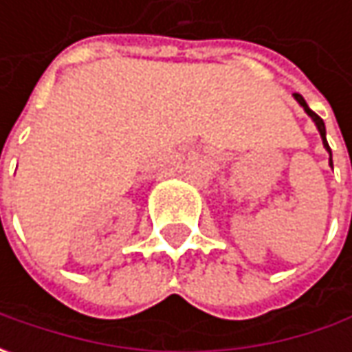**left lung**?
<instances>
[{"instance_id":"1","label":"left lung","mask_w":352,"mask_h":352,"mask_svg":"<svg viewBox=\"0 0 352 352\" xmlns=\"http://www.w3.org/2000/svg\"><path fill=\"white\" fill-rule=\"evenodd\" d=\"M294 98H296V102L300 103L302 107H304V111L307 113V116L314 119V123H316V127H318L319 135H321V141H323V146L327 148V153H329V164L333 166V160H331V148H329V144H327V139H325V123H323V119L316 113V111H311L309 107H307V103H305V100L300 96V94H294Z\"/></svg>"}]
</instances>
